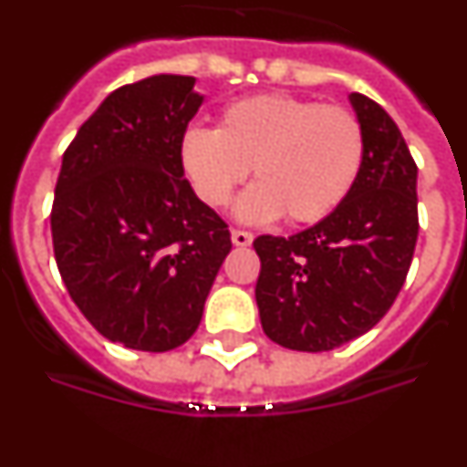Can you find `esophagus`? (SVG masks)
Instances as JSON below:
<instances>
[{"mask_svg":"<svg viewBox=\"0 0 467 467\" xmlns=\"http://www.w3.org/2000/svg\"><path fill=\"white\" fill-rule=\"evenodd\" d=\"M231 243L236 247H247L250 243H253V234H247V231H238L234 229L231 231Z\"/></svg>","mask_w":467,"mask_h":467,"instance_id":"34e87169","label":"esophagus"}]
</instances>
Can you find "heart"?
<instances>
[{
  "label": "heart",
  "mask_w": 467,
  "mask_h": 467,
  "mask_svg": "<svg viewBox=\"0 0 467 467\" xmlns=\"http://www.w3.org/2000/svg\"><path fill=\"white\" fill-rule=\"evenodd\" d=\"M365 133L348 109L285 93L243 98L224 107L220 128L192 126L180 163L203 203L222 208L253 175L236 205L238 220L295 224L325 220L356 187Z\"/></svg>",
  "instance_id": "obj_1"
}]
</instances>
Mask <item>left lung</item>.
<instances>
[{
    "label": "left lung",
    "instance_id": "8db88e82",
    "mask_svg": "<svg viewBox=\"0 0 467 467\" xmlns=\"http://www.w3.org/2000/svg\"><path fill=\"white\" fill-rule=\"evenodd\" d=\"M348 102L365 133L356 187L311 229L254 241L264 332L304 353L369 332L402 290L419 238V171L398 123L367 95L350 93Z\"/></svg>",
    "mask_w": 467,
    "mask_h": 467
}]
</instances>
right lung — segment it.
Masks as SVG:
<instances>
[{"instance_id":"add662e5","label":"right lung","mask_w":467,"mask_h":467,"mask_svg":"<svg viewBox=\"0 0 467 467\" xmlns=\"http://www.w3.org/2000/svg\"><path fill=\"white\" fill-rule=\"evenodd\" d=\"M193 86L154 74L109 93L57 175V271L86 320L133 350L163 353L196 332L231 250L229 229L180 163V140L205 100Z\"/></svg>"}]
</instances>
